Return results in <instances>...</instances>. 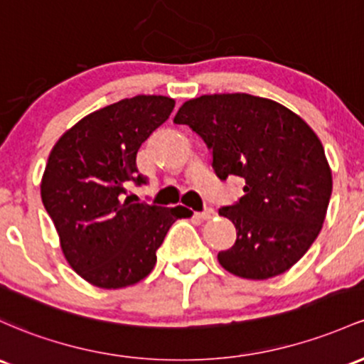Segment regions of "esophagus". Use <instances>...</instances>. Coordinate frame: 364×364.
I'll use <instances>...</instances> for the list:
<instances>
[{
    "mask_svg": "<svg viewBox=\"0 0 364 364\" xmlns=\"http://www.w3.org/2000/svg\"><path fill=\"white\" fill-rule=\"evenodd\" d=\"M214 214H215V213H214L213 207H205V209H203L202 213H198V218L205 219V221H207V219H213Z\"/></svg>",
    "mask_w": 364,
    "mask_h": 364,
    "instance_id": "obj_1",
    "label": "esophagus"
}]
</instances>
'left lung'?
Masks as SVG:
<instances>
[{
	"instance_id": "8db88e82",
	"label": "left lung",
	"mask_w": 364,
	"mask_h": 364,
	"mask_svg": "<svg viewBox=\"0 0 364 364\" xmlns=\"http://www.w3.org/2000/svg\"><path fill=\"white\" fill-rule=\"evenodd\" d=\"M174 122L205 141L221 181H245L242 197L219 209L237 228V242L218 254L219 264L247 279L290 269L316 240L331 195L316 133L287 107L247 93L188 100Z\"/></svg>"
}]
</instances>
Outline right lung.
<instances>
[{
    "instance_id": "right-lung-1",
    "label": "right lung",
    "mask_w": 364,
    "mask_h": 364,
    "mask_svg": "<svg viewBox=\"0 0 364 364\" xmlns=\"http://www.w3.org/2000/svg\"><path fill=\"white\" fill-rule=\"evenodd\" d=\"M174 100L138 95L103 107L70 127L51 150L41 198L72 269L100 289H122L149 277L157 249L185 207L133 203L141 186L136 154L169 119Z\"/></svg>"
}]
</instances>
